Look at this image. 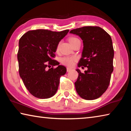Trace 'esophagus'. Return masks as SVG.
<instances>
[{
	"label": "esophagus",
	"instance_id": "34e87169",
	"mask_svg": "<svg viewBox=\"0 0 131 131\" xmlns=\"http://www.w3.org/2000/svg\"><path fill=\"white\" fill-rule=\"evenodd\" d=\"M67 69V72H69L70 71L72 70V69L69 68H67V69Z\"/></svg>",
	"mask_w": 131,
	"mask_h": 131
}]
</instances>
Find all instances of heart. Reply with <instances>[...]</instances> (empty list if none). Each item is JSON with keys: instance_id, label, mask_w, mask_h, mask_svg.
Masks as SVG:
<instances>
[{"instance_id": "b5f03b06", "label": "heart", "mask_w": 131, "mask_h": 131, "mask_svg": "<svg viewBox=\"0 0 131 131\" xmlns=\"http://www.w3.org/2000/svg\"><path fill=\"white\" fill-rule=\"evenodd\" d=\"M79 40L78 38H77L76 37H72L69 39V41L70 44H72L75 41ZM58 47H57V50ZM77 58L74 57H64L61 58V62L68 66H73L74 64V62L76 61Z\"/></svg>"}]
</instances>
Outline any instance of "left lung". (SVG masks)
Listing matches in <instances>:
<instances>
[{"mask_svg":"<svg viewBox=\"0 0 131 131\" xmlns=\"http://www.w3.org/2000/svg\"><path fill=\"white\" fill-rule=\"evenodd\" d=\"M83 41L82 57L79 67H87L75 82L76 91L82 98L94 100L101 96L109 85L113 71L114 49L109 35L99 26H83L70 30Z\"/></svg>","mask_w":131,"mask_h":131,"instance_id":"obj_1","label":"left lung"}]
</instances>
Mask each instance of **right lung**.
Segmentation results:
<instances>
[{"mask_svg": "<svg viewBox=\"0 0 131 131\" xmlns=\"http://www.w3.org/2000/svg\"><path fill=\"white\" fill-rule=\"evenodd\" d=\"M69 31L32 30L19 39L17 54L19 76L33 96L47 99L56 93L60 77L66 73V68L62 65L48 70L47 68L59 64L54 59L55 52Z\"/></svg>", "mask_w": 131, "mask_h": 131, "instance_id": "obj_1", "label": "right lung"}]
</instances>
